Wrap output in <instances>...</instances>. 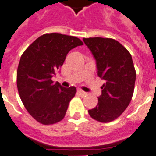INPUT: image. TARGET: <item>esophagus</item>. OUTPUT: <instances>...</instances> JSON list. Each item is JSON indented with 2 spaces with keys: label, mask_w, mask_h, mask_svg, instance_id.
Masks as SVG:
<instances>
[{
  "label": "esophagus",
  "mask_w": 156,
  "mask_h": 156,
  "mask_svg": "<svg viewBox=\"0 0 156 156\" xmlns=\"http://www.w3.org/2000/svg\"><path fill=\"white\" fill-rule=\"evenodd\" d=\"M78 94H80L81 96H82V97L86 96V93L85 92V91H83V90H81V89H78Z\"/></svg>",
  "instance_id": "esophagus-1"
}]
</instances>
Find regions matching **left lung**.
I'll return each instance as SVG.
<instances>
[{"label":"left lung","instance_id":"8db88e82","mask_svg":"<svg viewBox=\"0 0 156 156\" xmlns=\"http://www.w3.org/2000/svg\"><path fill=\"white\" fill-rule=\"evenodd\" d=\"M83 41L96 60L98 77L105 81L98 105L89 114L100 122H110L126 109L133 98L136 74L132 55L112 39L84 38Z\"/></svg>","mask_w":156,"mask_h":156}]
</instances>
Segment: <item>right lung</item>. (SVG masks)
I'll list each match as a JSON object with an SVG mask.
<instances>
[{"mask_svg":"<svg viewBox=\"0 0 156 156\" xmlns=\"http://www.w3.org/2000/svg\"><path fill=\"white\" fill-rule=\"evenodd\" d=\"M83 45L78 38L60 33L44 34L21 55L16 83L23 105L34 119L43 125H52L65 116L76 88H65L51 80L59 72L68 52Z\"/></svg>","mask_w":156,"mask_h":156,"instance_id":"add662e5","label":"right lung"}]
</instances>
